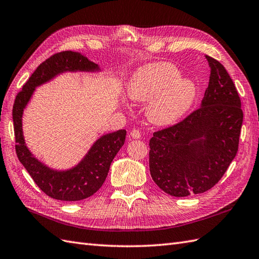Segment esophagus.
Masks as SVG:
<instances>
[{
    "label": "esophagus",
    "instance_id": "1",
    "mask_svg": "<svg viewBox=\"0 0 259 259\" xmlns=\"http://www.w3.org/2000/svg\"><path fill=\"white\" fill-rule=\"evenodd\" d=\"M131 137L134 140H139L141 139V132L139 130H133L131 132Z\"/></svg>",
    "mask_w": 259,
    "mask_h": 259
}]
</instances>
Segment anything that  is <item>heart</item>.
Returning a JSON list of instances; mask_svg holds the SVG:
<instances>
[{
	"mask_svg": "<svg viewBox=\"0 0 259 259\" xmlns=\"http://www.w3.org/2000/svg\"><path fill=\"white\" fill-rule=\"evenodd\" d=\"M126 95L134 102H149L147 118L155 125H170L182 118L193 106L197 86L170 63L144 65L132 74Z\"/></svg>",
	"mask_w": 259,
	"mask_h": 259,
	"instance_id": "1",
	"label": "heart"
}]
</instances>
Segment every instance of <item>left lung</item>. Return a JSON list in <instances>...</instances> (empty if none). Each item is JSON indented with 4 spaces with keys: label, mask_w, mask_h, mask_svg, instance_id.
<instances>
[{
    "label": "left lung",
    "mask_w": 259,
    "mask_h": 259,
    "mask_svg": "<svg viewBox=\"0 0 259 259\" xmlns=\"http://www.w3.org/2000/svg\"><path fill=\"white\" fill-rule=\"evenodd\" d=\"M208 88L196 111L149 141V170L168 195L185 197L216 185L238 151L243 111L237 90L220 62L206 55Z\"/></svg>",
    "instance_id": "8db88e82"
}]
</instances>
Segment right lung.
I'll return each mask as SVG.
<instances>
[{
    "instance_id": "right-lung-1",
    "label": "right lung",
    "mask_w": 259,
    "mask_h": 259,
    "mask_svg": "<svg viewBox=\"0 0 259 259\" xmlns=\"http://www.w3.org/2000/svg\"><path fill=\"white\" fill-rule=\"evenodd\" d=\"M66 72H101L99 64L78 52L65 51L44 61L23 85L13 105V124L17 157L33 181L48 196L76 202L95 194L105 182L114 157L124 145L126 131L118 130L100 136L79 162L67 169H55L36 158L28 149L23 135V113L37 86Z\"/></svg>"
}]
</instances>
